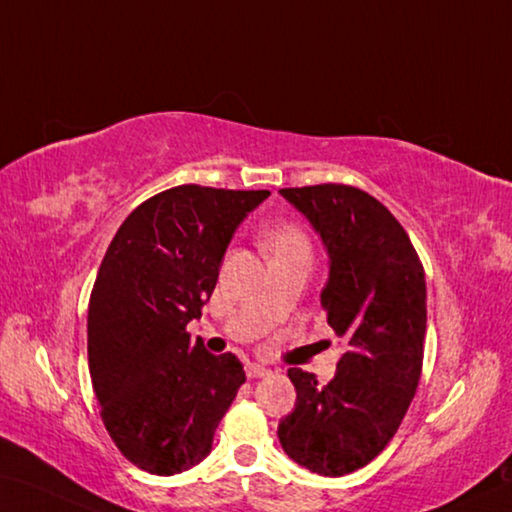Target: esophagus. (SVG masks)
<instances>
[{
    "mask_svg": "<svg viewBox=\"0 0 512 512\" xmlns=\"http://www.w3.org/2000/svg\"><path fill=\"white\" fill-rule=\"evenodd\" d=\"M245 373H247L249 380H254V378H265V375H270V369H265L263 364L249 362V364L245 366Z\"/></svg>",
    "mask_w": 512,
    "mask_h": 512,
    "instance_id": "1",
    "label": "esophagus"
}]
</instances>
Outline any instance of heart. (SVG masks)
<instances>
[{
	"label": "heart",
	"mask_w": 512,
	"mask_h": 512,
	"mask_svg": "<svg viewBox=\"0 0 512 512\" xmlns=\"http://www.w3.org/2000/svg\"><path fill=\"white\" fill-rule=\"evenodd\" d=\"M263 247L272 256L290 254V251H303V254H308V238L294 224H276V227L265 231Z\"/></svg>",
	"instance_id": "1"
}]
</instances>
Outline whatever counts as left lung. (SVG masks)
I'll use <instances>...</instances> for the list:
<instances>
[{
	"label": "left lung",
	"mask_w": 512,
	"mask_h": 512,
	"mask_svg": "<svg viewBox=\"0 0 512 512\" xmlns=\"http://www.w3.org/2000/svg\"><path fill=\"white\" fill-rule=\"evenodd\" d=\"M328 251L321 306L344 342L335 378L290 369L297 389L279 441L294 463L324 477L364 468L398 432L423 371L425 270L414 245L373 195L346 184L281 188Z\"/></svg>",
	"instance_id": "8db88e82"
}]
</instances>
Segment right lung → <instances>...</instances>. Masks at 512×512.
I'll return each mask as SVG.
<instances>
[{"label":"right lung","instance_id":"1","mask_svg":"<svg viewBox=\"0 0 512 512\" xmlns=\"http://www.w3.org/2000/svg\"><path fill=\"white\" fill-rule=\"evenodd\" d=\"M267 195L168 188L139 204L105 251L87 312L89 375L107 434L150 474L200 463L245 382L236 355H211L186 324L202 317L233 231Z\"/></svg>","mask_w":512,"mask_h":512}]
</instances>
